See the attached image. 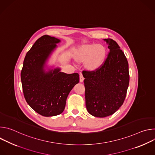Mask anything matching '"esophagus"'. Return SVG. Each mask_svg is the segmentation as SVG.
Instances as JSON below:
<instances>
[{
    "label": "esophagus",
    "instance_id": "1",
    "mask_svg": "<svg viewBox=\"0 0 155 155\" xmlns=\"http://www.w3.org/2000/svg\"><path fill=\"white\" fill-rule=\"evenodd\" d=\"M83 80H84V77H83V76L82 75V74H80V82H83Z\"/></svg>",
    "mask_w": 155,
    "mask_h": 155
}]
</instances>
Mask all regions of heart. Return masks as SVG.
<instances>
[{
	"label": "heart",
	"instance_id": "heart-1",
	"mask_svg": "<svg viewBox=\"0 0 155 155\" xmlns=\"http://www.w3.org/2000/svg\"><path fill=\"white\" fill-rule=\"evenodd\" d=\"M105 56V49L97 44L83 46L77 53V58L80 61L86 60V67L94 70L102 64Z\"/></svg>",
	"mask_w": 155,
	"mask_h": 155
}]
</instances>
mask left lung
Wrapping results in <instances>:
<instances>
[{
  "mask_svg": "<svg viewBox=\"0 0 155 155\" xmlns=\"http://www.w3.org/2000/svg\"><path fill=\"white\" fill-rule=\"evenodd\" d=\"M105 40L109 52L94 71H84L86 106L91 115L104 118L114 114L123 105L129 83L128 62L118 43Z\"/></svg>",
  "mask_w": 155,
  "mask_h": 155,
  "instance_id": "obj_1",
  "label": "left lung"
}]
</instances>
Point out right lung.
<instances>
[{
	"label": "right lung",
	"instance_id": "obj_1",
	"mask_svg": "<svg viewBox=\"0 0 155 155\" xmlns=\"http://www.w3.org/2000/svg\"><path fill=\"white\" fill-rule=\"evenodd\" d=\"M60 40L47 35L40 37L27 53L21 72L25 98L38 114L52 117L61 114L66 99L79 82L78 74H67L59 69L45 73L43 65Z\"/></svg>",
	"mask_w": 155,
	"mask_h": 155
}]
</instances>
